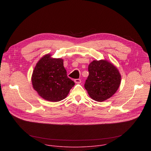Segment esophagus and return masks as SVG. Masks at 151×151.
<instances>
[{
  "instance_id": "obj_1",
  "label": "esophagus",
  "mask_w": 151,
  "mask_h": 151,
  "mask_svg": "<svg viewBox=\"0 0 151 151\" xmlns=\"http://www.w3.org/2000/svg\"><path fill=\"white\" fill-rule=\"evenodd\" d=\"M74 82L76 83H80L81 82V81L80 79H75L74 80Z\"/></svg>"
}]
</instances>
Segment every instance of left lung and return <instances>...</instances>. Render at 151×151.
Here are the masks:
<instances>
[{"instance_id":"8db88e82","label":"left lung","mask_w":151,"mask_h":151,"mask_svg":"<svg viewBox=\"0 0 151 151\" xmlns=\"http://www.w3.org/2000/svg\"><path fill=\"white\" fill-rule=\"evenodd\" d=\"M88 72L84 87L91 99L101 102L116 92L121 76L113 64L104 60H94L89 64Z\"/></svg>"}]
</instances>
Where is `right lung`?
<instances>
[{
	"label": "right lung",
	"mask_w": 151,
	"mask_h": 151,
	"mask_svg": "<svg viewBox=\"0 0 151 151\" xmlns=\"http://www.w3.org/2000/svg\"><path fill=\"white\" fill-rule=\"evenodd\" d=\"M33 88L44 99L56 102L65 99L75 82L68 77L63 60L54 58L50 54L42 57L33 72Z\"/></svg>",
	"instance_id": "1"
}]
</instances>
